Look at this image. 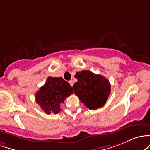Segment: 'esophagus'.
I'll use <instances>...</instances> for the list:
<instances>
[{
	"mask_svg": "<svg viewBox=\"0 0 150 150\" xmlns=\"http://www.w3.org/2000/svg\"><path fill=\"white\" fill-rule=\"evenodd\" d=\"M69 82L70 85H71V86H73V85H74V83H73V81H72V80H71V81H69Z\"/></svg>",
	"mask_w": 150,
	"mask_h": 150,
	"instance_id": "obj_1",
	"label": "esophagus"
}]
</instances>
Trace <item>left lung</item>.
<instances>
[{
    "label": "left lung",
    "mask_w": 150,
    "mask_h": 150,
    "mask_svg": "<svg viewBox=\"0 0 150 150\" xmlns=\"http://www.w3.org/2000/svg\"><path fill=\"white\" fill-rule=\"evenodd\" d=\"M77 82L74 84L75 95L90 110L100 108L105 105L110 93L109 81L100 74L89 71L76 72Z\"/></svg>",
    "instance_id": "left-lung-1"
}]
</instances>
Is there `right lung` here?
<instances>
[{
    "instance_id": "right-lung-1",
    "label": "right lung",
    "mask_w": 150,
    "mask_h": 150,
    "mask_svg": "<svg viewBox=\"0 0 150 150\" xmlns=\"http://www.w3.org/2000/svg\"><path fill=\"white\" fill-rule=\"evenodd\" d=\"M73 93L70 84L62 77L50 76L35 94V100L47 114H57L61 110V103Z\"/></svg>"
}]
</instances>
